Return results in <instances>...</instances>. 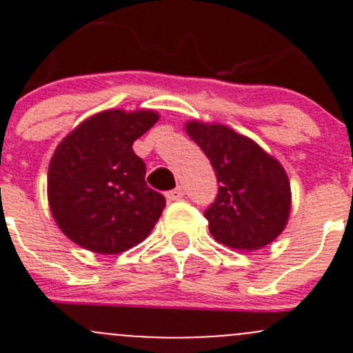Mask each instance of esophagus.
I'll return each mask as SVG.
<instances>
[{
	"instance_id": "obj_1",
	"label": "esophagus",
	"mask_w": 353,
	"mask_h": 353,
	"mask_svg": "<svg viewBox=\"0 0 353 353\" xmlns=\"http://www.w3.org/2000/svg\"><path fill=\"white\" fill-rule=\"evenodd\" d=\"M165 196H167V199H169V201H177V199H181L184 196V190L181 186H177V188H174V190L167 191Z\"/></svg>"
}]
</instances>
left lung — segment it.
I'll return each instance as SVG.
<instances>
[{"label":"left lung","mask_w":353,"mask_h":353,"mask_svg":"<svg viewBox=\"0 0 353 353\" xmlns=\"http://www.w3.org/2000/svg\"><path fill=\"white\" fill-rule=\"evenodd\" d=\"M208 157L219 193L205 210L210 234L234 249L265 248L282 234L290 213V184L283 167L261 147L222 124H186Z\"/></svg>","instance_id":"left-lung-1"}]
</instances>
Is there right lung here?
I'll return each mask as SVG.
<instances>
[{"label": "right lung", "mask_w": 353, "mask_h": 353, "mask_svg": "<svg viewBox=\"0 0 353 353\" xmlns=\"http://www.w3.org/2000/svg\"><path fill=\"white\" fill-rule=\"evenodd\" d=\"M157 119L154 110H105L58 145L48 196L56 223L74 244L117 254L154 229L165 198L145 183L147 167L131 147Z\"/></svg>", "instance_id": "obj_1"}]
</instances>
